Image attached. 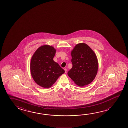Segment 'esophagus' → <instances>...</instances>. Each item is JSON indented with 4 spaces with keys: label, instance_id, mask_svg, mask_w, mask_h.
Returning <instances> with one entry per match:
<instances>
[{
    "label": "esophagus",
    "instance_id": "esophagus-1",
    "mask_svg": "<svg viewBox=\"0 0 128 128\" xmlns=\"http://www.w3.org/2000/svg\"><path fill=\"white\" fill-rule=\"evenodd\" d=\"M64 70H65V73H66L67 72V70L66 68H65Z\"/></svg>",
    "mask_w": 128,
    "mask_h": 128
}]
</instances>
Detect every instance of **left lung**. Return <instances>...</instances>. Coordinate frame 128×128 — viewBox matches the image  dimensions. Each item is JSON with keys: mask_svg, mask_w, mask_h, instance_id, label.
<instances>
[{"mask_svg": "<svg viewBox=\"0 0 128 128\" xmlns=\"http://www.w3.org/2000/svg\"><path fill=\"white\" fill-rule=\"evenodd\" d=\"M72 68L68 76L80 87L88 85L94 80L98 70V61L92 50L86 44H78L71 52Z\"/></svg>", "mask_w": 128, "mask_h": 128, "instance_id": "obj_1", "label": "left lung"}]
</instances>
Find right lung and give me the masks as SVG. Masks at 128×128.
Instances as JSON below:
<instances>
[{"label":"right lung","mask_w":128,"mask_h":128,"mask_svg":"<svg viewBox=\"0 0 128 128\" xmlns=\"http://www.w3.org/2000/svg\"><path fill=\"white\" fill-rule=\"evenodd\" d=\"M56 50L48 45L38 48L32 57L30 69L36 83L45 88L51 87L65 70L53 58Z\"/></svg>","instance_id":"obj_1"}]
</instances>
